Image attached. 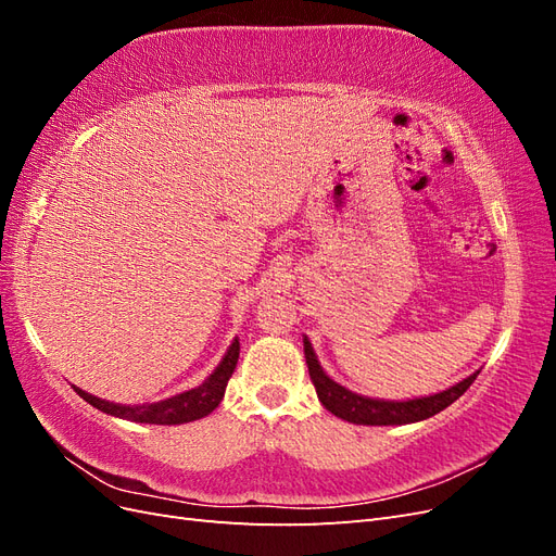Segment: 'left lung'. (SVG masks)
<instances>
[{
  "instance_id": "8db88e82",
  "label": "left lung",
  "mask_w": 556,
  "mask_h": 556,
  "mask_svg": "<svg viewBox=\"0 0 556 556\" xmlns=\"http://www.w3.org/2000/svg\"><path fill=\"white\" fill-rule=\"evenodd\" d=\"M304 355L308 364V374L315 384L317 399L323 406L333 413L336 417L345 419V422L352 425H364V427H394V425H413V422H422L427 417H433L435 413L445 410L450 403L457 401L473 380L478 378L480 371L470 374L468 378L459 380L457 384L447 387L443 392H435L429 396H415L406 401H387V399H374V396H364L348 390L341 382H336L325 374V368L319 366L315 350L308 341V336H304Z\"/></svg>"
}]
</instances>
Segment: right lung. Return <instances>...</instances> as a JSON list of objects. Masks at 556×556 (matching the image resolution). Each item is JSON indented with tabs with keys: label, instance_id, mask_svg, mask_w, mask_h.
Instances as JSON below:
<instances>
[{
	"label": "right lung",
	"instance_id": "right-lung-1",
	"mask_svg": "<svg viewBox=\"0 0 556 556\" xmlns=\"http://www.w3.org/2000/svg\"><path fill=\"white\" fill-rule=\"evenodd\" d=\"M239 350L241 343L239 339H233L229 350L225 352V357L220 364L215 366V371L201 382L199 387H192L188 392H180L176 396H169L164 401L155 403H134V406H125V403H113L106 399H99L94 394H88L86 390L74 384V392L86 399L90 406L97 410H102L106 415L129 419V422H141V425H185V422H194V419H201L211 415L225 396L227 382L237 368L239 362Z\"/></svg>",
	"mask_w": 556,
	"mask_h": 556
}]
</instances>
